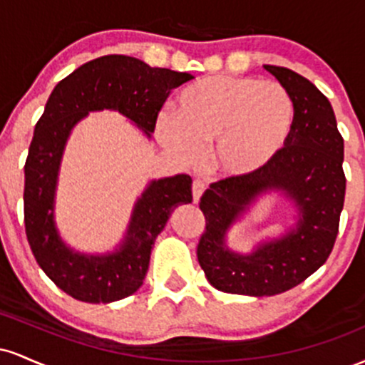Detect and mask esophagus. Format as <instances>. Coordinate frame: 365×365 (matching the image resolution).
<instances>
[{
    "instance_id": "obj_1",
    "label": "esophagus",
    "mask_w": 365,
    "mask_h": 365,
    "mask_svg": "<svg viewBox=\"0 0 365 365\" xmlns=\"http://www.w3.org/2000/svg\"><path fill=\"white\" fill-rule=\"evenodd\" d=\"M204 190H206V183L202 180H194V183H192V195H194L195 204L200 200V195L204 194Z\"/></svg>"
}]
</instances>
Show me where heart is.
<instances>
[{
  "instance_id": "b5f03b06",
  "label": "heart",
  "mask_w": 365,
  "mask_h": 365,
  "mask_svg": "<svg viewBox=\"0 0 365 365\" xmlns=\"http://www.w3.org/2000/svg\"><path fill=\"white\" fill-rule=\"evenodd\" d=\"M292 128L293 103L279 83L217 75L187 87L175 118L159 116L156 133L180 163H195L200 149L215 145L216 165L245 177L278 158Z\"/></svg>"
}]
</instances>
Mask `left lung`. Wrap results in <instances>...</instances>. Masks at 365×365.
<instances>
[{
  "mask_svg": "<svg viewBox=\"0 0 365 365\" xmlns=\"http://www.w3.org/2000/svg\"><path fill=\"white\" fill-rule=\"evenodd\" d=\"M293 103V128L278 158L261 171L212 183L200 197L206 230L197 259L207 282L217 290L267 297L302 283L326 262L333 250L345 200L343 137L322 92L302 75L283 66L264 65ZM267 190L294 200L299 220L279 239L237 255L224 244L225 232Z\"/></svg>",
  "mask_w": 365,
  "mask_h": 365,
  "instance_id": "8db88e82",
  "label": "left lung"
}]
</instances>
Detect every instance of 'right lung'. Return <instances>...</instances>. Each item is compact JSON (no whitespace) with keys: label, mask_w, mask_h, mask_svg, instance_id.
<instances>
[{"label":"right lung","mask_w":365,"mask_h":365,"mask_svg":"<svg viewBox=\"0 0 365 365\" xmlns=\"http://www.w3.org/2000/svg\"><path fill=\"white\" fill-rule=\"evenodd\" d=\"M192 78L190 73L153 68L125 54H108L78 66L49 96L24 168L25 233L41 269L73 299L108 304L139 290L156 237L175 207L192 202V178L175 175L153 180L137 199L127 233L115 252H75L54 225L58 173L72 128L91 111L113 110L150 137L170 92Z\"/></svg>","instance_id":"1"}]
</instances>
